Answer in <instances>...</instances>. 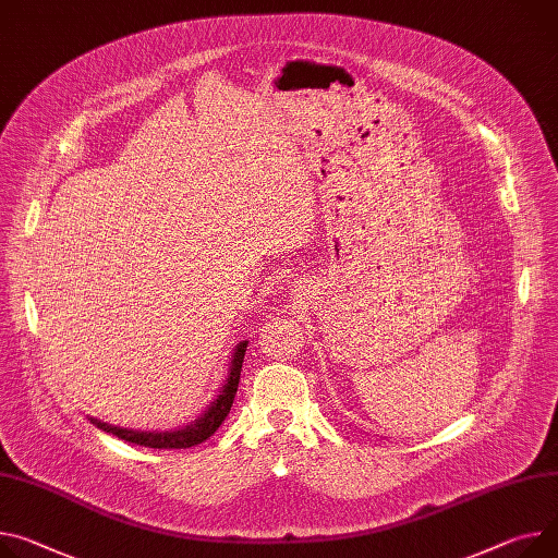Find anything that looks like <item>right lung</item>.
<instances>
[{"mask_svg":"<svg viewBox=\"0 0 558 558\" xmlns=\"http://www.w3.org/2000/svg\"><path fill=\"white\" fill-rule=\"evenodd\" d=\"M247 349V341H241V344L234 349L232 362H230V371L226 377L223 389L219 391L217 400H214L207 411L194 422L187 424L185 428H179V432H165V434H151V432H132V428H120V426H111L107 422H100L96 417H92V422L102 428V432L126 440L132 445H141V447H149V449H190L196 447L201 442H205L209 436H214V432L221 426V422L228 417L236 389H239V379H241V366H243V355Z\"/></svg>","mask_w":558,"mask_h":558,"instance_id":"right-lung-1","label":"right lung"}]
</instances>
